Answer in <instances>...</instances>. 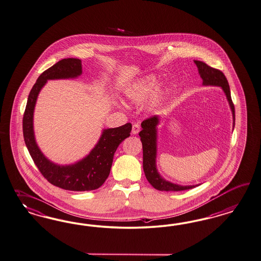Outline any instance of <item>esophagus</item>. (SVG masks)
I'll use <instances>...</instances> for the list:
<instances>
[{
    "label": "esophagus",
    "mask_w": 261,
    "mask_h": 261,
    "mask_svg": "<svg viewBox=\"0 0 261 261\" xmlns=\"http://www.w3.org/2000/svg\"><path fill=\"white\" fill-rule=\"evenodd\" d=\"M140 124L139 123H134L133 127H132V134L133 135H137L140 132Z\"/></svg>",
    "instance_id": "obj_1"
}]
</instances>
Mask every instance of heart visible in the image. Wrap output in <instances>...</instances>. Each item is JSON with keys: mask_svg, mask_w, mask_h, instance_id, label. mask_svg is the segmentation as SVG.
<instances>
[{"mask_svg": "<svg viewBox=\"0 0 261 261\" xmlns=\"http://www.w3.org/2000/svg\"><path fill=\"white\" fill-rule=\"evenodd\" d=\"M158 79L154 75H146L131 84L125 90L126 98L133 104H142L148 98L158 87ZM160 101V95H155L150 104L156 105Z\"/></svg>", "mask_w": 261, "mask_h": 261, "instance_id": "b5f03b06", "label": "heart"}]
</instances>
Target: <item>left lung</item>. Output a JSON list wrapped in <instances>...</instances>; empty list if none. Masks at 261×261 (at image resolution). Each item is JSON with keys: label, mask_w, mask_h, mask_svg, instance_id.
<instances>
[{"label": "left lung", "mask_w": 261, "mask_h": 261, "mask_svg": "<svg viewBox=\"0 0 261 261\" xmlns=\"http://www.w3.org/2000/svg\"><path fill=\"white\" fill-rule=\"evenodd\" d=\"M198 67V74L202 80V86L220 87L225 93L229 108L232 114V128L235 125V110L230 96V89L224 73L215 68L208 66L206 63L194 61ZM160 124V117L154 116L142 122V131L139 133L143 144V168L147 181L153 188L166 192H177L195 188L197 185H179L166 180L157 169V141H158V125Z\"/></svg>", "instance_id": "left-lung-1"}]
</instances>
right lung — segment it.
<instances>
[{
	"label": "right lung",
	"instance_id": "right-lung-1",
	"mask_svg": "<svg viewBox=\"0 0 261 261\" xmlns=\"http://www.w3.org/2000/svg\"><path fill=\"white\" fill-rule=\"evenodd\" d=\"M82 72L81 60L73 58L63 59L43 72L29 94L23 117L24 141L39 171L55 186L76 192L98 189L102 186L108 178L118 145L130 136L132 130L131 123L103 129L97 144L77 162L60 165L46 157L36 143L34 130V113L38 94L49 80L75 79L82 75Z\"/></svg>",
	"mask_w": 261,
	"mask_h": 261
}]
</instances>
